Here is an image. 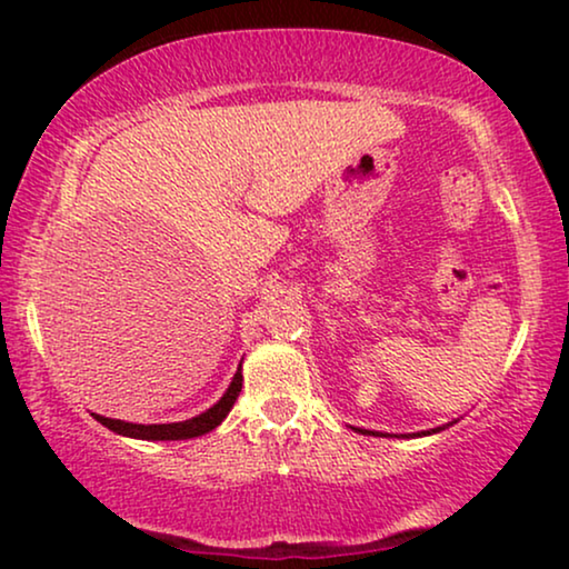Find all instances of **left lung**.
Returning <instances> with one entry per match:
<instances>
[{
  "label": "left lung",
  "mask_w": 569,
  "mask_h": 569,
  "mask_svg": "<svg viewBox=\"0 0 569 569\" xmlns=\"http://www.w3.org/2000/svg\"><path fill=\"white\" fill-rule=\"evenodd\" d=\"M442 427H435V430H427V432H417V435H432V432H440ZM357 432H368V430H357ZM370 435H378V432H370Z\"/></svg>",
  "instance_id": "obj_1"
}]
</instances>
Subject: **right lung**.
I'll return each instance as SVG.
<instances>
[{
  "mask_svg": "<svg viewBox=\"0 0 569 569\" xmlns=\"http://www.w3.org/2000/svg\"><path fill=\"white\" fill-rule=\"evenodd\" d=\"M240 388H243V376H240V368L236 376H232V383L228 386V391L222 393V399L214 403L212 409L201 411L199 417L186 419V422H170V425H134V422H123V419H111V417H100L92 415L100 425L113 430L116 435H123V438H137V440H189V438H199V435L212 432L217 425L228 417V411L232 409V403L240 396Z\"/></svg>",
  "mask_w": 569,
  "mask_h": 569,
  "instance_id": "obj_1",
  "label": "right lung"
}]
</instances>
